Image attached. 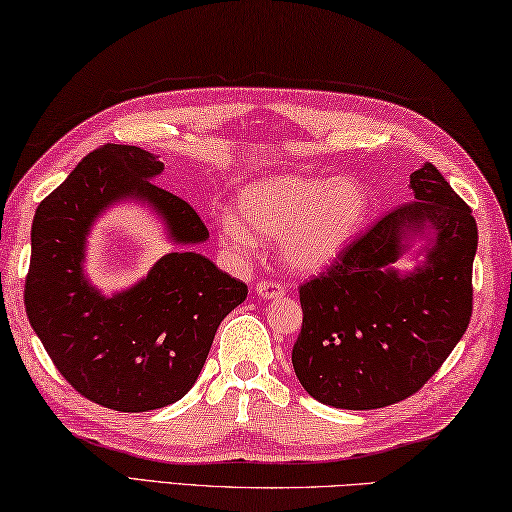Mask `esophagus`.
I'll return each mask as SVG.
<instances>
[{
    "instance_id": "1",
    "label": "esophagus",
    "mask_w": 512,
    "mask_h": 512,
    "mask_svg": "<svg viewBox=\"0 0 512 512\" xmlns=\"http://www.w3.org/2000/svg\"><path fill=\"white\" fill-rule=\"evenodd\" d=\"M255 293L259 297H282L286 293V286L280 282H271V280H262L255 284Z\"/></svg>"
}]
</instances>
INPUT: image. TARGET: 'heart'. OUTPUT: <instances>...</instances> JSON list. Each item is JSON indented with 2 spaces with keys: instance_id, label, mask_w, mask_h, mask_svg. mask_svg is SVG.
Instances as JSON below:
<instances>
[{
  "instance_id": "heart-1",
  "label": "heart",
  "mask_w": 512,
  "mask_h": 512,
  "mask_svg": "<svg viewBox=\"0 0 512 512\" xmlns=\"http://www.w3.org/2000/svg\"><path fill=\"white\" fill-rule=\"evenodd\" d=\"M239 217L224 212L217 230L235 255H250L257 239H277L282 262L315 273L345 253L367 215V192L349 176L282 172L248 183L237 199Z\"/></svg>"
}]
</instances>
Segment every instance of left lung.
<instances>
[{"instance_id": "left-lung-1", "label": "left lung", "mask_w": 512, "mask_h": 512, "mask_svg": "<svg viewBox=\"0 0 512 512\" xmlns=\"http://www.w3.org/2000/svg\"><path fill=\"white\" fill-rule=\"evenodd\" d=\"M414 201L380 217L327 271L300 286L293 369L315 401L376 410L416 394L463 338L472 315L477 221L432 163L410 176ZM433 232L426 262L391 264L412 234Z\"/></svg>"}]
</instances>
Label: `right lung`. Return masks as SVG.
Masks as SVG:
<instances>
[{"label": "right lung", "mask_w": 512, "mask_h": 512, "mask_svg": "<svg viewBox=\"0 0 512 512\" xmlns=\"http://www.w3.org/2000/svg\"><path fill=\"white\" fill-rule=\"evenodd\" d=\"M159 156L107 143L78 163L35 210L24 304L37 338L64 380L116 412L179 401L197 383L221 320L248 286L179 248L127 291L102 295L85 275L87 237L116 201H145L174 244L208 239L190 203L152 183Z\"/></svg>", "instance_id": "add662e5"}]
</instances>
